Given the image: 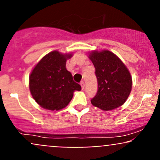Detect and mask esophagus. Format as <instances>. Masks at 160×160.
Here are the masks:
<instances>
[{"label": "esophagus", "instance_id": "1", "mask_svg": "<svg viewBox=\"0 0 160 160\" xmlns=\"http://www.w3.org/2000/svg\"><path fill=\"white\" fill-rule=\"evenodd\" d=\"M80 86H81V88L82 89H84V87H85V83H84V82L83 81H81L80 82Z\"/></svg>", "mask_w": 160, "mask_h": 160}]
</instances>
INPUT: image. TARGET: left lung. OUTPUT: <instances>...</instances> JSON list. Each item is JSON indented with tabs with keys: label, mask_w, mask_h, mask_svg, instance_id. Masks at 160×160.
Returning <instances> with one entry per match:
<instances>
[{
	"label": "left lung",
	"mask_w": 160,
	"mask_h": 160,
	"mask_svg": "<svg viewBox=\"0 0 160 160\" xmlns=\"http://www.w3.org/2000/svg\"><path fill=\"white\" fill-rule=\"evenodd\" d=\"M89 59L94 66L98 80V92L91 104L106 111L122 106L132 90V80L128 68L108 50L92 51Z\"/></svg>",
	"instance_id": "8db88e82"
}]
</instances>
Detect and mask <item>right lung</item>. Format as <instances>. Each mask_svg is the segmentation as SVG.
<instances>
[{
	"label": "right lung",
	"mask_w": 160,
	"mask_h": 160,
	"mask_svg": "<svg viewBox=\"0 0 160 160\" xmlns=\"http://www.w3.org/2000/svg\"><path fill=\"white\" fill-rule=\"evenodd\" d=\"M72 54L52 51L44 56L29 76V90L33 99L47 110L58 111L68 105L75 90L81 87L72 80L66 68Z\"/></svg>",
	"instance_id": "1"
}]
</instances>
